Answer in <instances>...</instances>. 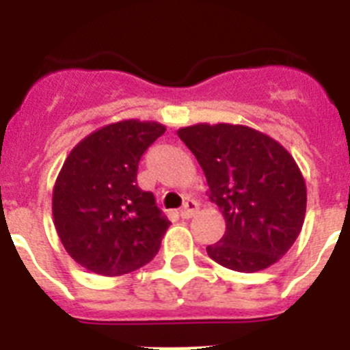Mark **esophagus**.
<instances>
[{"label": "esophagus", "instance_id": "esophagus-1", "mask_svg": "<svg viewBox=\"0 0 350 350\" xmlns=\"http://www.w3.org/2000/svg\"><path fill=\"white\" fill-rule=\"evenodd\" d=\"M196 212H198V203L193 202V200H189V202H185V205L182 206L180 217L182 219H191Z\"/></svg>", "mask_w": 350, "mask_h": 350}]
</instances>
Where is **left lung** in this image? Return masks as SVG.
I'll use <instances>...</instances> for the list:
<instances>
[{"label": "left lung", "instance_id": "1", "mask_svg": "<svg viewBox=\"0 0 350 350\" xmlns=\"http://www.w3.org/2000/svg\"><path fill=\"white\" fill-rule=\"evenodd\" d=\"M177 135L205 173L210 202L224 215L226 233L206 247L210 258L243 273L275 265L296 242L307 212V185L295 157L242 124L200 122Z\"/></svg>", "mask_w": 350, "mask_h": 350}]
</instances>
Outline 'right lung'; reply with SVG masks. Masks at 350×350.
<instances>
[{
    "label": "right lung",
    "instance_id": "obj_1",
    "mask_svg": "<svg viewBox=\"0 0 350 350\" xmlns=\"http://www.w3.org/2000/svg\"><path fill=\"white\" fill-rule=\"evenodd\" d=\"M166 131L126 119L96 129L64 159L52 191L55 231L68 254L92 273L116 277L147 265L170 221L137 184L138 163Z\"/></svg>",
    "mask_w": 350,
    "mask_h": 350
}]
</instances>
